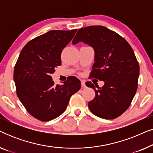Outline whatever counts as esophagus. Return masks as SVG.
<instances>
[{
    "mask_svg": "<svg viewBox=\"0 0 153 153\" xmlns=\"http://www.w3.org/2000/svg\"><path fill=\"white\" fill-rule=\"evenodd\" d=\"M81 86H82L83 88H85V86H86V85H85V81H83V80H82L81 81Z\"/></svg>",
    "mask_w": 153,
    "mask_h": 153,
    "instance_id": "34e87169",
    "label": "esophagus"
}]
</instances>
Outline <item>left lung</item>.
I'll use <instances>...</instances> for the list:
<instances>
[{
  "label": "left lung",
  "mask_w": 153,
  "mask_h": 153,
  "mask_svg": "<svg viewBox=\"0 0 153 153\" xmlns=\"http://www.w3.org/2000/svg\"><path fill=\"white\" fill-rule=\"evenodd\" d=\"M80 42L95 51L90 77L104 81L97 90L91 81L85 83L95 92L89 109L100 118H118L130 106L138 88L139 65L132 48L122 36L102 26L79 29L72 44Z\"/></svg>",
  "instance_id": "1"
}]
</instances>
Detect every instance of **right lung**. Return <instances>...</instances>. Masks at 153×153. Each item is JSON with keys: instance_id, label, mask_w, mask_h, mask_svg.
Returning <instances> with one entry per match:
<instances>
[{"instance_id": "right-lung-1", "label": "right lung", "mask_w": 153, "mask_h": 153, "mask_svg": "<svg viewBox=\"0 0 153 153\" xmlns=\"http://www.w3.org/2000/svg\"><path fill=\"white\" fill-rule=\"evenodd\" d=\"M77 29L53 30L31 39L21 51L14 70L19 99L37 120L49 121L66 109L71 96L81 88V81L69 76L63 85H55L51 74L61 65V53Z\"/></svg>"}]
</instances>
